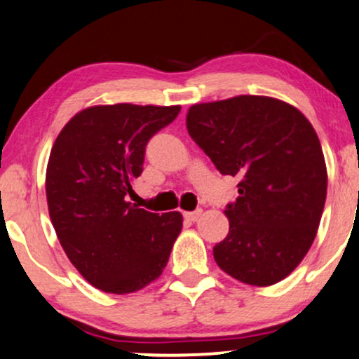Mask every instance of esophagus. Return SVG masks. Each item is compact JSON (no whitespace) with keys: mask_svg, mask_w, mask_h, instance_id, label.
<instances>
[{"mask_svg":"<svg viewBox=\"0 0 359 359\" xmlns=\"http://www.w3.org/2000/svg\"><path fill=\"white\" fill-rule=\"evenodd\" d=\"M201 213H203L201 210H196V211H188V213H184V218H187L188 221H193V223H194V221L200 219Z\"/></svg>","mask_w":359,"mask_h":359,"instance_id":"1","label":"esophagus"}]
</instances>
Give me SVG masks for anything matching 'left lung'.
Wrapping results in <instances>:
<instances>
[{
  "label": "left lung",
  "mask_w": 359,
  "mask_h": 359,
  "mask_svg": "<svg viewBox=\"0 0 359 359\" xmlns=\"http://www.w3.org/2000/svg\"><path fill=\"white\" fill-rule=\"evenodd\" d=\"M187 128L221 175L236 176L229 231L213 248L234 280L269 286L285 280L315 241L328 172L318 135L294 106L241 95L193 104Z\"/></svg>",
  "instance_id": "left-lung-1"
}]
</instances>
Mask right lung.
I'll return each mask as SVG.
<instances>
[{
	"label": "right lung",
	"mask_w": 359,
	"mask_h": 359,
	"mask_svg": "<svg viewBox=\"0 0 359 359\" xmlns=\"http://www.w3.org/2000/svg\"><path fill=\"white\" fill-rule=\"evenodd\" d=\"M181 106H90L66 123L46 168L48 210L66 256L104 293H135L159 278L183 226L178 211L126 201L151 136Z\"/></svg>",
	"instance_id": "add662e5"
}]
</instances>
